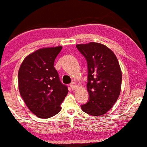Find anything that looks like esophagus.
<instances>
[{"label": "esophagus", "mask_w": 147, "mask_h": 147, "mask_svg": "<svg viewBox=\"0 0 147 147\" xmlns=\"http://www.w3.org/2000/svg\"><path fill=\"white\" fill-rule=\"evenodd\" d=\"M70 87H71V88L72 89V90H74V89H76V88H77V85H76L74 82H73L70 84Z\"/></svg>", "instance_id": "esophagus-1"}]
</instances>
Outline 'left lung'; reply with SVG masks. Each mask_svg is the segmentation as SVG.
Returning a JSON list of instances; mask_svg holds the SVG:
<instances>
[{
    "label": "left lung",
    "instance_id": "left-lung-1",
    "mask_svg": "<svg viewBox=\"0 0 147 147\" xmlns=\"http://www.w3.org/2000/svg\"><path fill=\"white\" fill-rule=\"evenodd\" d=\"M88 65L87 103L81 106L84 112L100 116L111 109L118 99L122 73L115 53L102 44L90 42L76 46Z\"/></svg>",
    "mask_w": 147,
    "mask_h": 147
}]
</instances>
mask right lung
Segmentation results:
<instances>
[{
	"label": "right lung",
	"mask_w": 147,
	"mask_h": 147,
	"mask_svg": "<svg viewBox=\"0 0 147 147\" xmlns=\"http://www.w3.org/2000/svg\"><path fill=\"white\" fill-rule=\"evenodd\" d=\"M62 47L39 49L27 56L18 71V87L28 109L39 118L61 111L67 86L61 82L54 61Z\"/></svg>",
	"instance_id": "right-lung-1"
}]
</instances>
